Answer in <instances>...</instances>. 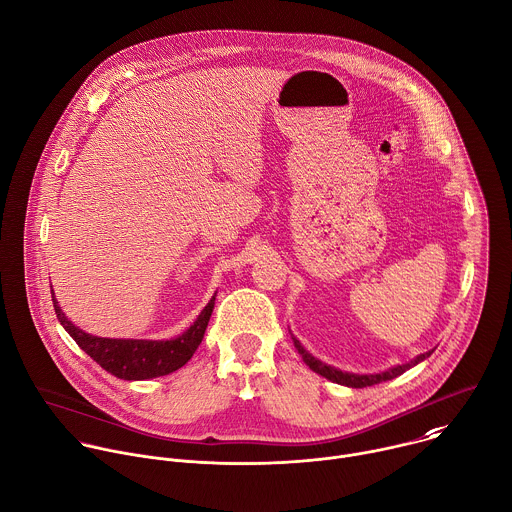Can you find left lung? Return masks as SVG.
<instances>
[{
	"instance_id": "obj_1",
	"label": "left lung",
	"mask_w": 512,
	"mask_h": 512,
	"mask_svg": "<svg viewBox=\"0 0 512 512\" xmlns=\"http://www.w3.org/2000/svg\"><path fill=\"white\" fill-rule=\"evenodd\" d=\"M293 344H295V348H297V352L301 354V358H303V362L315 372V374H319V376H323V378H327V380H331V382H335V384H342V386H350V388H368V386H374V384H380V382H388V380H394V378H398L400 374H404L406 370H410L412 366H416V364H420L422 360H426L432 352H426V354H420L416 360H412L410 364H402V366H396V368H392V370H388V372H382V374H370V376H358V374H348V372H342V370H335V368H331V366H327V364H323V362H319V360H315L311 354H307L305 350H303V346L297 342V339L293 337Z\"/></svg>"
}]
</instances>
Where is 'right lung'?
<instances>
[{
    "mask_svg": "<svg viewBox=\"0 0 512 512\" xmlns=\"http://www.w3.org/2000/svg\"><path fill=\"white\" fill-rule=\"evenodd\" d=\"M54 309L64 325V329L74 337V342L108 374L120 380H150L158 376H166L183 368L197 348L203 342L205 329L209 325L215 295L201 311L197 321L179 337L166 339V342H146V339H110L96 337L82 329H78L60 309L54 293H52Z\"/></svg>",
    "mask_w": 512,
    "mask_h": 512,
    "instance_id": "1",
    "label": "right lung"
}]
</instances>
